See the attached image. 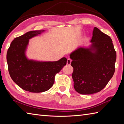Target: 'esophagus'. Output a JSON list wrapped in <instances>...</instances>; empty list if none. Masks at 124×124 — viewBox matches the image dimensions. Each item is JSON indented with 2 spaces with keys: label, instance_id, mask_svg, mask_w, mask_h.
Segmentation results:
<instances>
[{
  "label": "esophagus",
  "instance_id": "34e87169",
  "mask_svg": "<svg viewBox=\"0 0 124 124\" xmlns=\"http://www.w3.org/2000/svg\"><path fill=\"white\" fill-rule=\"evenodd\" d=\"M71 61H72V60H71L70 58H68V59H67V64L70 65L71 64Z\"/></svg>",
  "mask_w": 124,
  "mask_h": 124
}]
</instances>
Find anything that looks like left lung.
I'll return each instance as SVG.
<instances>
[{
    "mask_svg": "<svg viewBox=\"0 0 124 124\" xmlns=\"http://www.w3.org/2000/svg\"><path fill=\"white\" fill-rule=\"evenodd\" d=\"M91 42L93 43L91 48H79L70 55L73 68V86L81 94L101 91L115 71L116 52L111 38L94 27Z\"/></svg>",
    "mask_w": 124,
    "mask_h": 124,
    "instance_id": "left-lung-1",
    "label": "left lung"
}]
</instances>
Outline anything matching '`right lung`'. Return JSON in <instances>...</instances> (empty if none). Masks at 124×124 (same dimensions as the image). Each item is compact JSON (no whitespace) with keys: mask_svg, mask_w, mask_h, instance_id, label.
<instances>
[{"mask_svg":"<svg viewBox=\"0 0 124 124\" xmlns=\"http://www.w3.org/2000/svg\"><path fill=\"white\" fill-rule=\"evenodd\" d=\"M43 31H31L15 38L7 53L8 69L12 80L22 89L32 93H40L51 88L55 75L67 64L65 57L55 62H36L25 57L29 39Z\"/></svg>","mask_w":124,"mask_h":124,"instance_id":"1","label":"right lung"}]
</instances>
